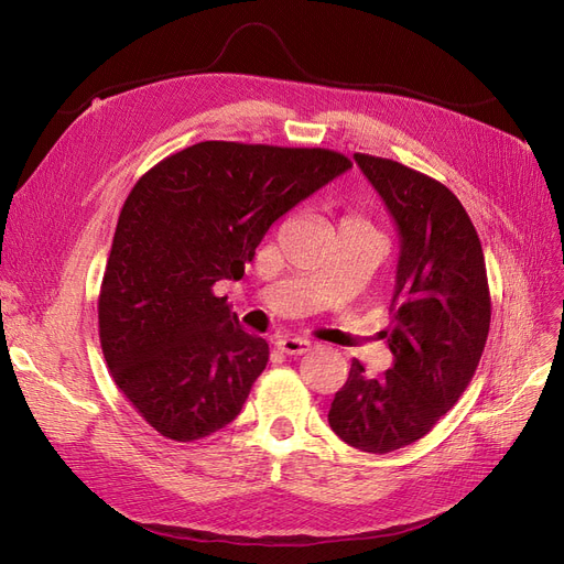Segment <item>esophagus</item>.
Masks as SVG:
<instances>
[{
	"label": "esophagus",
	"mask_w": 564,
	"mask_h": 564,
	"mask_svg": "<svg viewBox=\"0 0 564 564\" xmlns=\"http://www.w3.org/2000/svg\"><path fill=\"white\" fill-rule=\"evenodd\" d=\"M313 348V344L308 338H301V336H282L278 340V350L284 355H303Z\"/></svg>",
	"instance_id": "34e87169"
}]
</instances>
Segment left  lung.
Listing matches in <instances>:
<instances>
[{
	"instance_id": "8db88e82",
	"label": "left lung",
	"mask_w": 564,
	"mask_h": 564,
	"mask_svg": "<svg viewBox=\"0 0 564 564\" xmlns=\"http://www.w3.org/2000/svg\"><path fill=\"white\" fill-rule=\"evenodd\" d=\"M400 232L392 367L365 377L352 362L329 409L346 445L388 454L429 435L464 395L487 344L491 296L480 237L447 185L386 158L355 152Z\"/></svg>"
}]
</instances>
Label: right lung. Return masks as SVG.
Wrapping results in <instances>:
<instances>
[{
  "instance_id": "1",
  "label": "right lung",
  "mask_w": 564,
  "mask_h": 564,
  "mask_svg": "<svg viewBox=\"0 0 564 564\" xmlns=\"http://www.w3.org/2000/svg\"><path fill=\"white\" fill-rule=\"evenodd\" d=\"M350 166L327 148L204 141L135 181L100 284L98 336L115 386L160 435L195 442L240 414L270 350L214 284L242 280L268 228Z\"/></svg>"
}]
</instances>
